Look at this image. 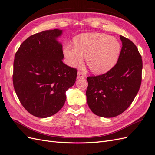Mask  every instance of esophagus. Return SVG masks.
<instances>
[{"label":"esophagus","mask_w":155,"mask_h":155,"mask_svg":"<svg viewBox=\"0 0 155 155\" xmlns=\"http://www.w3.org/2000/svg\"><path fill=\"white\" fill-rule=\"evenodd\" d=\"M85 78V74H84V73H83L81 71H79L78 72V75H77V78L78 79H79V78Z\"/></svg>","instance_id":"1"}]
</instances>
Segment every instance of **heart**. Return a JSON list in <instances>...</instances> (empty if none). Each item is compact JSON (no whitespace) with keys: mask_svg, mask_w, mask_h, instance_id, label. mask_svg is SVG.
Returning <instances> with one entry per match:
<instances>
[{"mask_svg":"<svg viewBox=\"0 0 155 155\" xmlns=\"http://www.w3.org/2000/svg\"><path fill=\"white\" fill-rule=\"evenodd\" d=\"M74 47L68 46L64 54L70 66L78 67L86 56L88 67L94 72L102 74L109 71L118 59L121 46L114 37L100 33H87L78 35Z\"/></svg>","mask_w":155,"mask_h":155,"instance_id":"b5f03b06","label":"heart"}]
</instances>
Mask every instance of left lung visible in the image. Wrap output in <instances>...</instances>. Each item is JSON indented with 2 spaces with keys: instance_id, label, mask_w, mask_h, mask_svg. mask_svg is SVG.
Masks as SVG:
<instances>
[{
  "instance_id": "1",
  "label": "left lung",
  "mask_w": 155,
  "mask_h": 155,
  "mask_svg": "<svg viewBox=\"0 0 155 155\" xmlns=\"http://www.w3.org/2000/svg\"><path fill=\"white\" fill-rule=\"evenodd\" d=\"M122 47L117 63L107 73L87 78L88 105L104 118L121 114L132 104L142 82V59L132 41L120 35Z\"/></svg>"
}]
</instances>
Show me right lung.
<instances>
[{
    "label": "right lung",
    "instance_id": "add662e5",
    "mask_svg": "<svg viewBox=\"0 0 155 155\" xmlns=\"http://www.w3.org/2000/svg\"><path fill=\"white\" fill-rule=\"evenodd\" d=\"M61 34L54 29L32 35L15 55L14 89L25 109L38 118L59 111L66 101L65 92L76 82L78 70L63 63V46L56 40Z\"/></svg>",
    "mask_w": 155,
    "mask_h": 155
}]
</instances>
